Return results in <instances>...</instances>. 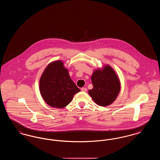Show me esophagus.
Returning <instances> with one entry per match:
<instances>
[{
  "label": "esophagus",
  "mask_w": 160,
  "mask_h": 160,
  "mask_svg": "<svg viewBox=\"0 0 160 160\" xmlns=\"http://www.w3.org/2000/svg\"><path fill=\"white\" fill-rule=\"evenodd\" d=\"M81 91L83 92H86L87 91V88H82L81 89Z\"/></svg>",
  "instance_id": "1"
}]
</instances>
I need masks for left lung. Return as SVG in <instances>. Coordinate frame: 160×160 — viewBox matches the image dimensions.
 I'll use <instances>...</instances> for the list:
<instances>
[{
	"instance_id": "1",
	"label": "left lung",
	"mask_w": 160,
	"mask_h": 160,
	"mask_svg": "<svg viewBox=\"0 0 160 160\" xmlns=\"http://www.w3.org/2000/svg\"><path fill=\"white\" fill-rule=\"evenodd\" d=\"M93 89L88 93L99 106H107L113 102L121 89L119 79L110 66L95 70L91 77Z\"/></svg>"
}]
</instances>
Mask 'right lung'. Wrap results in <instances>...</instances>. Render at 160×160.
<instances>
[{"instance_id":"obj_1","label":"right lung","mask_w":160,"mask_h":160,"mask_svg":"<svg viewBox=\"0 0 160 160\" xmlns=\"http://www.w3.org/2000/svg\"><path fill=\"white\" fill-rule=\"evenodd\" d=\"M39 91L47 104L59 108L67 106L80 91L61 61L53 62L46 67L39 80Z\"/></svg>"}]
</instances>
